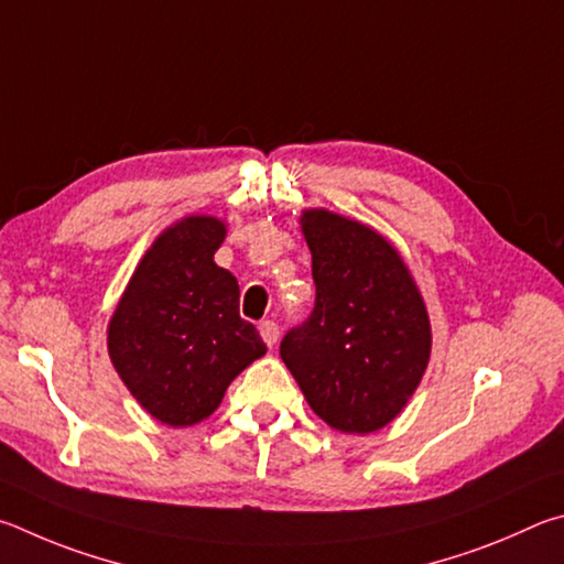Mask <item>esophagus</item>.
<instances>
[{
	"instance_id": "34e87169",
	"label": "esophagus",
	"mask_w": 564,
	"mask_h": 564,
	"mask_svg": "<svg viewBox=\"0 0 564 564\" xmlns=\"http://www.w3.org/2000/svg\"><path fill=\"white\" fill-rule=\"evenodd\" d=\"M260 334H262V339H264V344L267 347H274L276 341H280V327H276L274 322H270V319H264L262 324H260Z\"/></svg>"
}]
</instances>
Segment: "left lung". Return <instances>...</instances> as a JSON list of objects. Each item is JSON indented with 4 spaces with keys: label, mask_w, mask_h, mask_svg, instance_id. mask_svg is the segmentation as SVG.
<instances>
[{
    "label": "left lung",
    "mask_w": 564,
    "mask_h": 564,
    "mask_svg": "<svg viewBox=\"0 0 564 564\" xmlns=\"http://www.w3.org/2000/svg\"><path fill=\"white\" fill-rule=\"evenodd\" d=\"M317 297L282 337L280 357L322 421L344 433L387 426L416 391L431 354V324L399 252L371 227L307 210Z\"/></svg>",
    "instance_id": "8db88e82"
}]
</instances>
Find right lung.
Masks as SVG:
<instances>
[{
    "mask_svg": "<svg viewBox=\"0 0 564 564\" xmlns=\"http://www.w3.org/2000/svg\"><path fill=\"white\" fill-rule=\"evenodd\" d=\"M215 217H185L153 242L108 324V354L135 401L167 426H193L267 351L240 317V288L213 254Z\"/></svg>",
    "mask_w": 564,
    "mask_h": 564,
    "instance_id": "right-lung-1",
    "label": "right lung"
}]
</instances>
